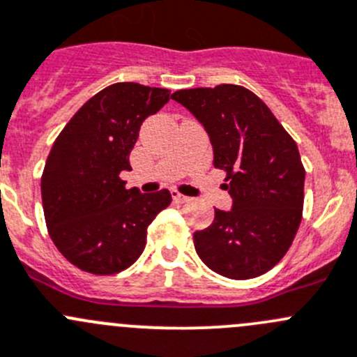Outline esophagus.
Listing matches in <instances>:
<instances>
[{"label":"esophagus","instance_id":"obj_1","mask_svg":"<svg viewBox=\"0 0 357 357\" xmlns=\"http://www.w3.org/2000/svg\"><path fill=\"white\" fill-rule=\"evenodd\" d=\"M171 195H172V199H174L176 202H179V204H185V202H188V200H190V197L183 195V193H179L178 190H172Z\"/></svg>","mask_w":357,"mask_h":357}]
</instances>
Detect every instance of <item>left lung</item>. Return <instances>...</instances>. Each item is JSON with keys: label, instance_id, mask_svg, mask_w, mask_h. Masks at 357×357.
Wrapping results in <instances>:
<instances>
[{"label": "left lung", "instance_id": "1", "mask_svg": "<svg viewBox=\"0 0 357 357\" xmlns=\"http://www.w3.org/2000/svg\"><path fill=\"white\" fill-rule=\"evenodd\" d=\"M209 134L214 167L225 171L231 211L193 234L197 255L228 279L258 278L278 265L298 231L305 169L295 139L249 89L231 83L172 94Z\"/></svg>", "mask_w": 357, "mask_h": 357}]
</instances>
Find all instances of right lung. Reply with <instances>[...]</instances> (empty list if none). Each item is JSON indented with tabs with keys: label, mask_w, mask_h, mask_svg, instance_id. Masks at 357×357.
Masks as SVG:
<instances>
[{
	"label": "right lung",
	"mask_w": 357,
	"mask_h": 357,
	"mask_svg": "<svg viewBox=\"0 0 357 357\" xmlns=\"http://www.w3.org/2000/svg\"><path fill=\"white\" fill-rule=\"evenodd\" d=\"M171 91L120 82L91 98L55 139L41 174L45 223L61 255L94 275H113L136 261L148 225L171 204L169 190L139 193L120 178L141 123Z\"/></svg>",
	"instance_id": "obj_1"
}]
</instances>
